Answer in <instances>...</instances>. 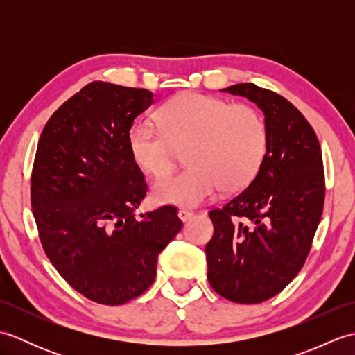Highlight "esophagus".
Wrapping results in <instances>:
<instances>
[{"instance_id": "obj_1", "label": "esophagus", "mask_w": 355, "mask_h": 355, "mask_svg": "<svg viewBox=\"0 0 355 355\" xmlns=\"http://www.w3.org/2000/svg\"><path fill=\"white\" fill-rule=\"evenodd\" d=\"M193 216V212H191V210H184V209H180L178 210V218L182 220L183 223H186L187 220H191V218Z\"/></svg>"}]
</instances>
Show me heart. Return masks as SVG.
I'll use <instances>...</instances> for the list:
<instances>
[{"mask_svg":"<svg viewBox=\"0 0 355 355\" xmlns=\"http://www.w3.org/2000/svg\"><path fill=\"white\" fill-rule=\"evenodd\" d=\"M157 120L160 128L139 123L130 130L134 162L157 178L172 171L180 149H186L189 164L154 184L153 197L160 205L195 207L220 189H243L266 155V122L250 105L184 93L166 102Z\"/></svg>","mask_w":355,"mask_h":355,"instance_id":"obj_1","label":"heart"}]
</instances>
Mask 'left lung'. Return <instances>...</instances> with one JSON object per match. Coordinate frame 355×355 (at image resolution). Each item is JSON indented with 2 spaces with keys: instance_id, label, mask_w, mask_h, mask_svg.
<instances>
[{
  "instance_id": "8db88e82",
  "label": "left lung",
  "mask_w": 355,
  "mask_h": 355,
  "mask_svg": "<svg viewBox=\"0 0 355 355\" xmlns=\"http://www.w3.org/2000/svg\"><path fill=\"white\" fill-rule=\"evenodd\" d=\"M258 105L267 149L247 189L209 212L206 245L212 288L236 304L281 293L302 268L325 201L322 150L311 125L291 102L254 84L224 88Z\"/></svg>"
}]
</instances>
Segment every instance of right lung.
Listing matches in <instances>:
<instances>
[{
    "label": "right lung",
    "instance_id": "1",
    "mask_svg": "<svg viewBox=\"0 0 355 355\" xmlns=\"http://www.w3.org/2000/svg\"><path fill=\"white\" fill-rule=\"evenodd\" d=\"M153 103L148 89L92 82L53 112L37 143L32 209L44 252L97 304L146 291L183 225L173 206L135 215L148 186L128 134Z\"/></svg>",
    "mask_w": 355,
    "mask_h": 355
}]
</instances>
